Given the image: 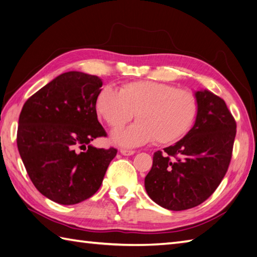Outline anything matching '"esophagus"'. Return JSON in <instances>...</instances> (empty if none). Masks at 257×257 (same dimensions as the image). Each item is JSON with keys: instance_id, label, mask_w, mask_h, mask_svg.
Segmentation results:
<instances>
[{"instance_id": "esophagus-1", "label": "esophagus", "mask_w": 257, "mask_h": 257, "mask_svg": "<svg viewBox=\"0 0 257 257\" xmlns=\"http://www.w3.org/2000/svg\"><path fill=\"white\" fill-rule=\"evenodd\" d=\"M120 153H121V154L124 155V156H132V155H134L136 152H135V150H132V149H124V148H121V149H120Z\"/></svg>"}]
</instances>
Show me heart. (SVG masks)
Wrapping results in <instances>:
<instances>
[{
	"instance_id": "obj_1",
	"label": "heart",
	"mask_w": 257,
	"mask_h": 257,
	"mask_svg": "<svg viewBox=\"0 0 257 257\" xmlns=\"http://www.w3.org/2000/svg\"><path fill=\"white\" fill-rule=\"evenodd\" d=\"M101 118L111 128H120L135 115L138 121L113 134L115 143L139 146L156 140L168 145L189 132L197 117L198 101L188 90L156 81H134L117 91L103 87L95 101Z\"/></svg>"
}]
</instances>
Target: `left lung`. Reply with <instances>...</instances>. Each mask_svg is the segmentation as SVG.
<instances>
[{"label":"left lung","instance_id":"obj_1","mask_svg":"<svg viewBox=\"0 0 257 257\" xmlns=\"http://www.w3.org/2000/svg\"><path fill=\"white\" fill-rule=\"evenodd\" d=\"M198 112L194 127L173 146L154 154L145 178L147 194L169 210L196 207L210 197L227 173L236 121L225 101L212 92H196Z\"/></svg>","mask_w":257,"mask_h":257}]
</instances>
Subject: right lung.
Instances as JSON below:
<instances>
[{
  "label": "right lung",
  "instance_id": "add662e5",
  "mask_svg": "<svg viewBox=\"0 0 257 257\" xmlns=\"http://www.w3.org/2000/svg\"><path fill=\"white\" fill-rule=\"evenodd\" d=\"M101 85L97 75L65 72L23 104L19 153L35 188L55 203L74 205L93 196L117 155L113 147L89 145L107 137L95 110Z\"/></svg>",
  "mask_w": 257,
  "mask_h": 257
}]
</instances>
